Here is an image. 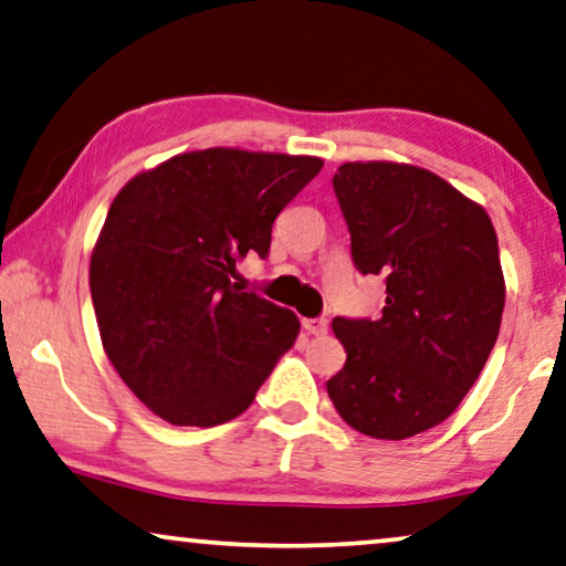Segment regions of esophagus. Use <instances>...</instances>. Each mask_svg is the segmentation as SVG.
Here are the masks:
<instances>
[{
    "label": "esophagus",
    "mask_w": 566,
    "mask_h": 566,
    "mask_svg": "<svg viewBox=\"0 0 566 566\" xmlns=\"http://www.w3.org/2000/svg\"><path fill=\"white\" fill-rule=\"evenodd\" d=\"M302 327H305L310 335H325L327 333V319L325 317H307V319H302Z\"/></svg>",
    "instance_id": "obj_1"
}]
</instances>
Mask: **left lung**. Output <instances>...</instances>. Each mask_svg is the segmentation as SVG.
Instances as JSON below:
<instances>
[{"label": "left lung", "instance_id": "1", "mask_svg": "<svg viewBox=\"0 0 566 566\" xmlns=\"http://www.w3.org/2000/svg\"><path fill=\"white\" fill-rule=\"evenodd\" d=\"M360 274L384 276L381 317H335L345 366L327 394L360 434L407 440L444 421L501 331L499 235L478 202L434 172L345 163L333 177Z\"/></svg>", "mask_w": 566, "mask_h": 566}]
</instances>
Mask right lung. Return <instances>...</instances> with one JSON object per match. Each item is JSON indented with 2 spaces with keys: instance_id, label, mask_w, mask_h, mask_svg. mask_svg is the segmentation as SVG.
Segmentation results:
<instances>
[{
  "instance_id": "add662e5",
  "label": "right lung",
  "mask_w": 566,
  "mask_h": 566,
  "mask_svg": "<svg viewBox=\"0 0 566 566\" xmlns=\"http://www.w3.org/2000/svg\"><path fill=\"white\" fill-rule=\"evenodd\" d=\"M319 170V157L213 147L167 159L114 198L91 300L108 360L157 417L235 419L297 340L292 310L231 276L251 251L266 259L276 216Z\"/></svg>"
}]
</instances>
